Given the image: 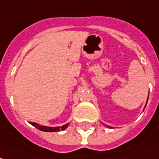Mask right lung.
Listing matches in <instances>:
<instances>
[{
	"label": "right lung",
	"instance_id": "obj_1",
	"mask_svg": "<svg viewBox=\"0 0 159 159\" xmlns=\"http://www.w3.org/2000/svg\"><path fill=\"white\" fill-rule=\"evenodd\" d=\"M32 125H34V127L38 128L39 130H43V131H46V132H56V131H59V130H63L68 126V124L62 125V126H58V127H48V126H43V125H40L36 124L34 122H31Z\"/></svg>",
	"mask_w": 159,
	"mask_h": 159
}]
</instances>
